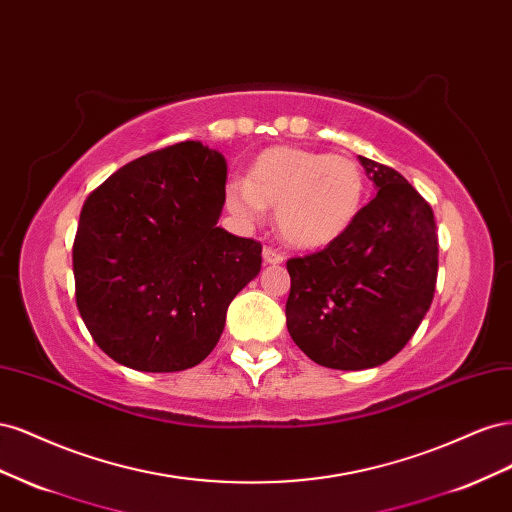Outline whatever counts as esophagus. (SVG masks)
<instances>
[{"mask_svg": "<svg viewBox=\"0 0 512 512\" xmlns=\"http://www.w3.org/2000/svg\"><path fill=\"white\" fill-rule=\"evenodd\" d=\"M262 258H265L269 265H280V262L286 260V256L280 250H273V247H265V250H262Z\"/></svg>", "mask_w": 512, "mask_h": 512, "instance_id": "esophagus-1", "label": "esophagus"}]
</instances>
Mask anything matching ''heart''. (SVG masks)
I'll list each match as a JSON object with an SVG mask.
<instances>
[{
    "mask_svg": "<svg viewBox=\"0 0 512 512\" xmlns=\"http://www.w3.org/2000/svg\"><path fill=\"white\" fill-rule=\"evenodd\" d=\"M367 181L348 156L301 147H271L256 158L250 179L226 185V205L239 218L256 220L265 205L277 207L282 237L305 250L342 239L359 218Z\"/></svg>",
    "mask_w": 512,
    "mask_h": 512,
    "instance_id": "1",
    "label": "heart"
}]
</instances>
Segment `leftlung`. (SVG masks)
Segmentation results:
<instances>
[{
    "label": "left lung",
    "instance_id": "1",
    "mask_svg": "<svg viewBox=\"0 0 512 512\" xmlns=\"http://www.w3.org/2000/svg\"><path fill=\"white\" fill-rule=\"evenodd\" d=\"M378 194L342 239L288 258L286 324L331 369L382 365L408 344L433 301L438 232L427 200L391 166L359 156Z\"/></svg>",
    "mask_w": 512,
    "mask_h": 512
}]
</instances>
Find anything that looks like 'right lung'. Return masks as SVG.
<instances>
[{"mask_svg": "<svg viewBox=\"0 0 512 512\" xmlns=\"http://www.w3.org/2000/svg\"><path fill=\"white\" fill-rule=\"evenodd\" d=\"M222 153L198 141L121 166L85 200L72 245L76 307L94 342L138 371L205 361L262 245L215 226Z\"/></svg>", "mask_w": 512, "mask_h": 512, "instance_id": "add662e5", "label": "right lung"}]
</instances>
